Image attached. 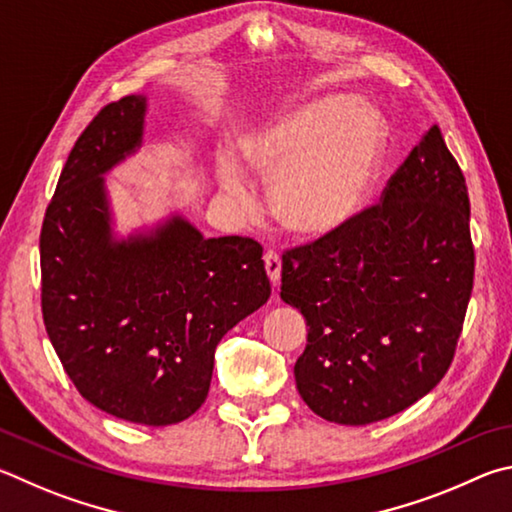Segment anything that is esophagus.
Wrapping results in <instances>:
<instances>
[{"instance_id":"obj_1","label":"esophagus","mask_w":512,"mask_h":512,"mask_svg":"<svg viewBox=\"0 0 512 512\" xmlns=\"http://www.w3.org/2000/svg\"><path fill=\"white\" fill-rule=\"evenodd\" d=\"M263 261H265V272H267V276H270L272 285H279V281H281V254H279V251L270 249V251H265Z\"/></svg>"}]
</instances>
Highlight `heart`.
I'll list each match as a JSON object with an SVG mask.
<instances>
[{
    "label": "heart",
    "instance_id": "b5f03b06",
    "mask_svg": "<svg viewBox=\"0 0 512 512\" xmlns=\"http://www.w3.org/2000/svg\"><path fill=\"white\" fill-rule=\"evenodd\" d=\"M384 123L369 107L330 98L283 114L240 141V157L261 179H274V211L299 236L319 238L344 229L362 211L378 177ZM222 191L240 206L251 186L236 159H218Z\"/></svg>",
    "mask_w": 512,
    "mask_h": 512
}]
</instances>
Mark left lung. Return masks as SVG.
Returning <instances> with one entry per match:
<instances>
[{
	"mask_svg": "<svg viewBox=\"0 0 512 512\" xmlns=\"http://www.w3.org/2000/svg\"><path fill=\"white\" fill-rule=\"evenodd\" d=\"M472 283L468 186L432 125L380 204L283 254L281 299L308 324L294 364L303 402L369 425L427 396L454 360Z\"/></svg>",
	"mask_w": 512,
	"mask_h": 512,
	"instance_id": "1",
	"label": "left lung"
}]
</instances>
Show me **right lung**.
<instances>
[{
	"mask_svg": "<svg viewBox=\"0 0 512 512\" xmlns=\"http://www.w3.org/2000/svg\"><path fill=\"white\" fill-rule=\"evenodd\" d=\"M146 96L107 103L62 168L40 233L42 317L80 396L164 427L206 400L215 346L270 299L263 247L182 215L114 238L103 175L141 146Z\"/></svg>",
	"mask_w": 512,
	"mask_h": 512,
	"instance_id": "right-lung-1",
	"label": "right lung"
}]
</instances>
